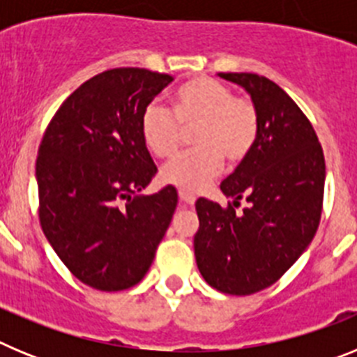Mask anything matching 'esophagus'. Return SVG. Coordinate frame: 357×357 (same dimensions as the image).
I'll use <instances>...</instances> for the list:
<instances>
[{"label":"esophagus","instance_id":"esophagus-1","mask_svg":"<svg viewBox=\"0 0 357 357\" xmlns=\"http://www.w3.org/2000/svg\"><path fill=\"white\" fill-rule=\"evenodd\" d=\"M178 198H181V202L184 204V206H193L195 200H197L195 195L188 193V191H178Z\"/></svg>","mask_w":357,"mask_h":357}]
</instances>
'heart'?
<instances>
[{"label":"heart","mask_w":357,"mask_h":357,"mask_svg":"<svg viewBox=\"0 0 357 357\" xmlns=\"http://www.w3.org/2000/svg\"><path fill=\"white\" fill-rule=\"evenodd\" d=\"M176 116H173L172 114ZM191 132L195 150L185 151L160 169V181L173 188L200 193L222 172L223 159L238 164L248 157L259 134V116L254 103L213 80L197 78L173 94V112L151 102L141 118V134L155 157L175 155L182 130Z\"/></svg>","instance_id":"1"}]
</instances>
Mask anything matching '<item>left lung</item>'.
Listing matches in <instances>:
<instances>
[{
    "label": "left lung",
    "mask_w": 357,
    "mask_h": 357,
    "mask_svg": "<svg viewBox=\"0 0 357 357\" xmlns=\"http://www.w3.org/2000/svg\"><path fill=\"white\" fill-rule=\"evenodd\" d=\"M247 91L259 116V134L220 189L227 209L197 200L200 220L195 257L206 282L229 295L272 286L317 234L326 185V160L314 128L291 98L254 73H218ZM249 206L235 213L238 200Z\"/></svg>",
    "instance_id": "obj_1"
}]
</instances>
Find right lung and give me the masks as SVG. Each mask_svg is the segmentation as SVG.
<instances>
[{"label": "right lung", "mask_w": 357, "mask_h": 357, "mask_svg": "<svg viewBox=\"0 0 357 357\" xmlns=\"http://www.w3.org/2000/svg\"><path fill=\"white\" fill-rule=\"evenodd\" d=\"M173 82L116 68L84 82L50 121L36 164L40 227L69 272L100 291L135 286L150 270L178 195H139L157 166L141 118Z\"/></svg>", "instance_id": "obj_1"}]
</instances>
